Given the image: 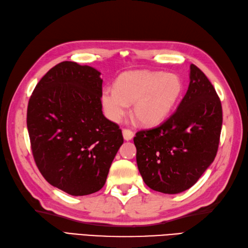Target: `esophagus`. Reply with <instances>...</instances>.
Masks as SVG:
<instances>
[{"instance_id": "esophagus-1", "label": "esophagus", "mask_w": 248, "mask_h": 248, "mask_svg": "<svg viewBox=\"0 0 248 248\" xmlns=\"http://www.w3.org/2000/svg\"><path fill=\"white\" fill-rule=\"evenodd\" d=\"M123 135H124V138L125 140H131L134 136V133L129 129H124L123 130Z\"/></svg>"}]
</instances>
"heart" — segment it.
I'll list each match as a JSON object with an SVG mask.
<instances>
[{"label":"heart","mask_w":248,"mask_h":248,"mask_svg":"<svg viewBox=\"0 0 248 248\" xmlns=\"http://www.w3.org/2000/svg\"><path fill=\"white\" fill-rule=\"evenodd\" d=\"M184 92L182 78L174 73L136 71L120 75L115 90L105 88L101 105L108 119L117 123L133 102V115L140 124L156 125L169 116Z\"/></svg>","instance_id":"1"}]
</instances>
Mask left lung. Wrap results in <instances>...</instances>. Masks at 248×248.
<instances>
[{
    "label": "left lung",
    "mask_w": 248,
    "mask_h": 248,
    "mask_svg": "<svg viewBox=\"0 0 248 248\" xmlns=\"http://www.w3.org/2000/svg\"><path fill=\"white\" fill-rule=\"evenodd\" d=\"M177 110L134 137L136 163L155 191L176 194L192 187L214 162L222 129V105L214 85L194 64Z\"/></svg>",
    "instance_id": "1"
}]
</instances>
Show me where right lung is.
Instances as JSON below:
<instances>
[{"instance_id": "1", "label": "right lung", "mask_w": 248, "mask_h": 248, "mask_svg": "<svg viewBox=\"0 0 248 248\" xmlns=\"http://www.w3.org/2000/svg\"><path fill=\"white\" fill-rule=\"evenodd\" d=\"M100 72L63 61L46 73L28 101L27 129L34 162L50 185L71 195L99 191L122 130L102 114Z\"/></svg>"}]
</instances>
